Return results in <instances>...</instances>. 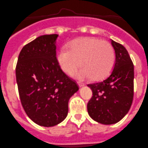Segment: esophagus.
<instances>
[{
	"label": "esophagus",
	"instance_id": "34e87169",
	"mask_svg": "<svg viewBox=\"0 0 148 148\" xmlns=\"http://www.w3.org/2000/svg\"><path fill=\"white\" fill-rule=\"evenodd\" d=\"M78 86H79V87H83L84 86V84H81V83H78Z\"/></svg>",
	"mask_w": 148,
	"mask_h": 148
}]
</instances>
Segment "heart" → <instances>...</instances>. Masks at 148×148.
Wrapping results in <instances>:
<instances>
[{
  "label": "heart",
  "instance_id": "1",
  "mask_svg": "<svg viewBox=\"0 0 148 148\" xmlns=\"http://www.w3.org/2000/svg\"><path fill=\"white\" fill-rule=\"evenodd\" d=\"M57 62L67 75L75 73L80 80L91 78L99 81L109 75L115 62V51L108 41L96 38H83L73 40L67 46V50L60 49L57 54Z\"/></svg>",
  "mask_w": 148,
  "mask_h": 148
}]
</instances>
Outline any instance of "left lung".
<instances>
[{
  "label": "left lung",
  "mask_w": 148,
  "mask_h": 148,
  "mask_svg": "<svg viewBox=\"0 0 148 148\" xmlns=\"http://www.w3.org/2000/svg\"><path fill=\"white\" fill-rule=\"evenodd\" d=\"M115 50L113 69L107 78L88 84L93 96L87 105L90 117L102 124L120 121L127 114L134 97V64L123 45L111 40Z\"/></svg>",
  "instance_id": "left-lung-1"
}]
</instances>
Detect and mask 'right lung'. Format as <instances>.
I'll list each match as a JSON object with an SVG mask.
<instances>
[{"label": "right lung", "instance_id": "right-lung-1", "mask_svg": "<svg viewBox=\"0 0 148 148\" xmlns=\"http://www.w3.org/2000/svg\"><path fill=\"white\" fill-rule=\"evenodd\" d=\"M58 35H44L19 53L16 78L21 103L34 123L51 127L67 117L70 98L79 89L57 62Z\"/></svg>", "mask_w": 148, "mask_h": 148}]
</instances>
